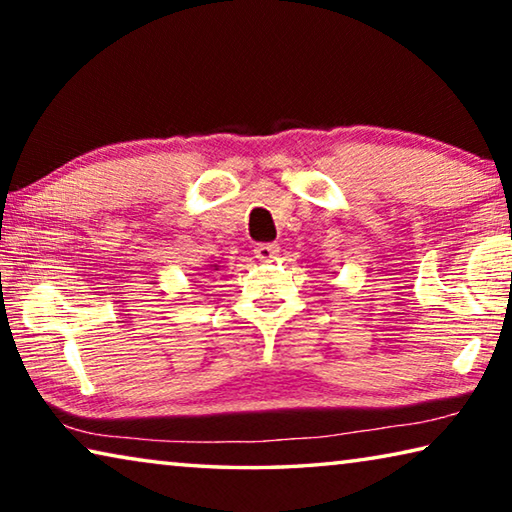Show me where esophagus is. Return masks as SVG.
Listing matches in <instances>:
<instances>
[{"instance_id": "obj_1", "label": "esophagus", "mask_w": 512, "mask_h": 512, "mask_svg": "<svg viewBox=\"0 0 512 512\" xmlns=\"http://www.w3.org/2000/svg\"><path fill=\"white\" fill-rule=\"evenodd\" d=\"M280 255V244H257L255 246V257L262 259V262H268V259H275Z\"/></svg>"}]
</instances>
